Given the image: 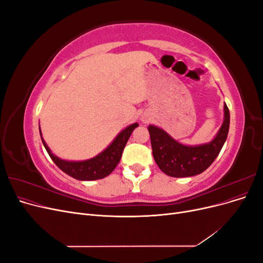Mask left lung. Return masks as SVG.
Instances as JSON below:
<instances>
[{"label":"left lung","mask_w":263,"mask_h":263,"mask_svg":"<svg viewBox=\"0 0 263 263\" xmlns=\"http://www.w3.org/2000/svg\"><path fill=\"white\" fill-rule=\"evenodd\" d=\"M229 109L224 103V122L211 141L187 146L172 138L162 128L149 125L151 148L155 161L166 176L173 178L193 177L204 172L214 162L227 139L229 130Z\"/></svg>","instance_id":"left-lung-1"}]
</instances>
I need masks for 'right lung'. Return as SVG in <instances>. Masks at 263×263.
Instances as JSON below:
<instances>
[{
	"label": "right lung",
	"mask_w": 263,
	"mask_h": 263,
	"mask_svg": "<svg viewBox=\"0 0 263 263\" xmlns=\"http://www.w3.org/2000/svg\"><path fill=\"white\" fill-rule=\"evenodd\" d=\"M138 126V123H134L127 126L126 128H124L117 135L114 140L102 153L91 159L82 161H68L53 155L43 138L41 126H39V133H41L42 141L47 153H48V155L52 159V161L58 165L59 169L67 173L68 176L77 180L93 181L105 178L114 171L119 160H121L123 150L127 144V141H128L133 130Z\"/></svg>",
	"instance_id": "1"
}]
</instances>
